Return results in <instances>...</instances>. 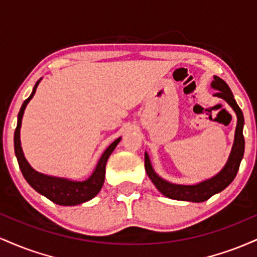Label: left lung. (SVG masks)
<instances>
[{"label": "left lung", "instance_id": "left-lung-1", "mask_svg": "<svg viewBox=\"0 0 257 257\" xmlns=\"http://www.w3.org/2000/svg\"><path fill=\"white\" fill-rule=\"evenodd\" d=\"M211 87L215 88L217 91L215 95L219 98L226 100L229 105L232 106L233 110L237 113V128H235V137H234V144H233L232 152L229 155L228 162L221 172L217 174L214 178L206 180V181L200 182L197 185H174L170 182L166 181V180L161 179L159 176L153 172L151 163H150V158L145 153V169L149 178L155 184L156 187L161 193L168 198L176 199V200H187V202H204L208 200L211 196L215 193H219L222 190L228 186L234 180L235 175H237L238 169H239L241 158L244 156V137H243V125H244V117L243 112H241L240 107L237 105L231 89H229L228 84L226 83L223 79H221L217 76H215Z\"/></svg>", "mask_w": 257, "mask_h": 257}]
</instances>
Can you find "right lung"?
I'll return each mask as SVG.
<instances>
[{
  "label": "right lung",
  "instance_id": "add662e5",
  "mask_svg": "<svg viewBox=\"0 0 257 257\" xmlns=\"http://www.w3.org/2000/svg\"><path fill=\"white\" fill-rule=\"evenodd\" d=\"M38 83H40V81L35 84L31 95L23 102L22 108H20L19 114H18V124L16 132H14V150H16V156L18 159V163H19V168L20 170H22L25 180L30 184L31 187L34 188V190H36L38 193L47 197L49 200H52L55 204H81V203L87 202V200L95 197L96 194L99 193V191L101 190L105 180L106 162H107L112 151L116 149L120 138L114 140L113 143L106 149V151L102 153L101 158L99 159V163L98 166H96L95 170H94V173L91 174L90 178L85 180V181H70V180L66 179L53 178V176H47L43 175V174L37 173L36 170H34L30 167V164L28 163V161H26L24 157V153H23L22 146H20V126H22V118L23 114H24L26 105H28V102L30 101L32 96H34Z\"/></svg>",
  "mask_w": 257,
  "mask_h": 257
}]
</instances>
